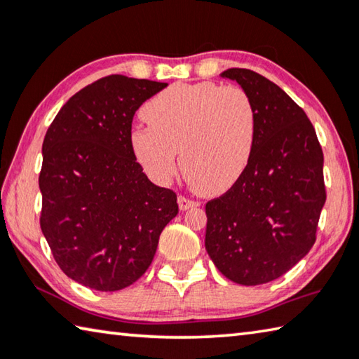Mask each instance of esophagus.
<instances>
[{"label":"esophagus","mask_w":359,"mask_h":359,"mask_svg":"<svg viewBox=\"0 0 359 359\" xmlns=\"http://www.w3.org/2000/svg\"><path fill=\"white\" fill-rule=\"evenodd\" d=\"M200 203L196 202V200H191V198H186L184 196H180L178 197V206L181 211H186V210H191V208H196Z\"/></svg>","instance_id":"1"}]
</instances>
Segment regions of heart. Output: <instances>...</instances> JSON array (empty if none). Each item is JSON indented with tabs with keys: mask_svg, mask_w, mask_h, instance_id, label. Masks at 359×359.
Returning a JSON list of instances; mask_svg holds the SVG:
<instances>
[{
	"mask_svg": "<svg viewBox=\"0 0 359 359\" xmlns=\"http://www.w3.org/2000/svg\"><path fill=\"white\" fill-rule=\"evenodd\" d=\"M148 124L130 130L135 159L156 183L176 173V156L186 178L200 192L229 191L246 170L255 142V110L240 86L211 81L175 83L143 107Z\"/></svg>",
	"mask_w": 359,
	"mask_h": 359,
	"instance_id": "heart-1",
	"label": "heart"
}]
</instances>
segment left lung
Masks as SVG:
<instances>
[{
    "label": "left lung",
    "instance_id": "8db88e82",
    "mask_svg": "<svg viewBox=\"0 0 359 359\" xmlns=\"http://www.w3.org/2000/svg\"><path fill=\"white\" fill-rule=\"evenodd\" d=\"M252 100L255 142L241 178L206 203L205 248L225 278L260 285L285 274L316 243L325 205L323 151L304 110L249 69H227Z\"/></svg>",
    "mask_w": 359,
    "mask_h": 359
}]
</instances>
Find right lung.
<instances>
[{
  "label": "right lung",
  "instance_id": "add662e5",
  "mask_svg": "<svg viewBox=\"0 0 359 359\" xmlns=\"http://www.w3.org/2000/svg\"><path fill=\"white\" fill-rule=\"evenodd\" d=\"M161 81L109 75L75 93L43 138L41 229L67 278L99 292L134 284L178 215L130 148L132 119Z\"/></svg>",
  "mask_w": 359,
  "mask_h": 359
}]
</instances>
